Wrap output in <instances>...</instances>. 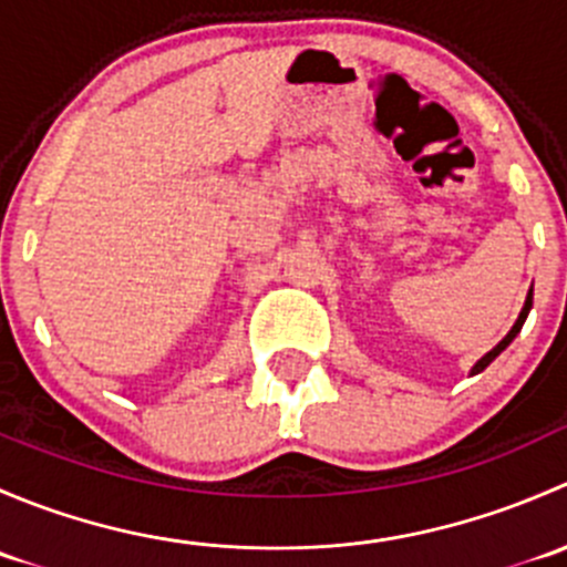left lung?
<instances>
[{"label":"left lung","mask_w":567,"mask_h":567,"mask_svg":"<svg viewBox=\"0 0 567 567\" xmlns=\"http://www.w3.org/2000/svg\"><path fill=\"white\" fill-rule=\"evenodd\" d=\"M529 310H532V288H529V293H527V301H524L522 312H518V320H516V323H513V329H511V331H507V334H505V337H502V342H499V346H496V348H491V351H488V353H485V357H483V359H480V362H477V364H474V368H472V375L483 373V370H485V368H488V364H491V362H494V359H496V357H499V353H502V351H505V348H507V346H511V342H513V340H516V334H518V331H522V326H524V320H527V316H529Z\"/></svg>","instance_id":"8db88e82"}]
</instances>
